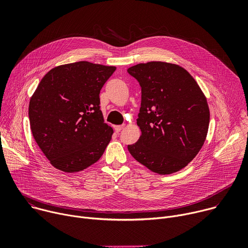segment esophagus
Listing matches in <instances>:
<instances>
[{
  "label": "esophagus",
  "mask_w": 248,
  "mask_h": 248,
  "mask_svg": "<svg viewBox=\"0 0 248 248\" xmlns=\"http://www.w3.org/2000/svg\"><path fill=\"white\" fill-rule=\"evenodd\" d=\"M124 127V125H116L115 126V131L116 132H120Z\"/></svg>",
  "instance_id": "esophagus-1"
}]
</instances>
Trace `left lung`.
Instances as JSON below:
<instances>
[{
  "instance_id": "left-lung-1",
  "label": "left lung",
  "mask_w": 248,
  "mask_h": 248,
  "mask_svg": "<svg viewBox=\"0 0 248 248\" xmlns=\"http://www.w3.org/2000/svg\"><path fill=\"white\" fill-rule=\"evenodd\" d=\"M127 73L141 86L137 119L141 135L127 146L129 153L156 173L181 170L205 142L210 122L205 94L187 70L176 63L148 62L128 67Z\"/></svg>"
}]
</instances>
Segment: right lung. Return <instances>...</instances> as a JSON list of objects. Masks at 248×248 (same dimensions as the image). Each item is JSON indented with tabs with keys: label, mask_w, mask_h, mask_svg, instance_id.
<instances>
[{
	"label": "right lung",
	"mask_w": 248,
	"mask_h": 248,
	"mask_svg": "<svg viewBox=\"0 0 248 248\" xmlns=\"http://www.w3.org/2000/svg\"><path fill=\"white\" fill-rule=\"evenodd\" d=\"M116 68L86 61L58 65L31 96L32 135L56 169L83 170L101 158L110 143L114 130L104 123L99 94Z\"/></svg>",
	"instance_id": "1"
}]
</instances>
